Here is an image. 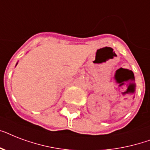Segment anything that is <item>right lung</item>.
Wrapping results in <instances>:
<instances>
[{
  "label": "right lung",
  "mask_w": 150,
  "mask_h": 150,
  "mask_svg": "<svg viewBox=\"0 0 150 150\" xmlns=\"http://www.w3.org/2000/svg\"><path fill=\"white\" fill-rule=\"evenodd\" d=\"M18 64V63H17ZM17 64H16V65H17Z\"/></svg>",
  "instance_id": "1"
}]
</instances>
